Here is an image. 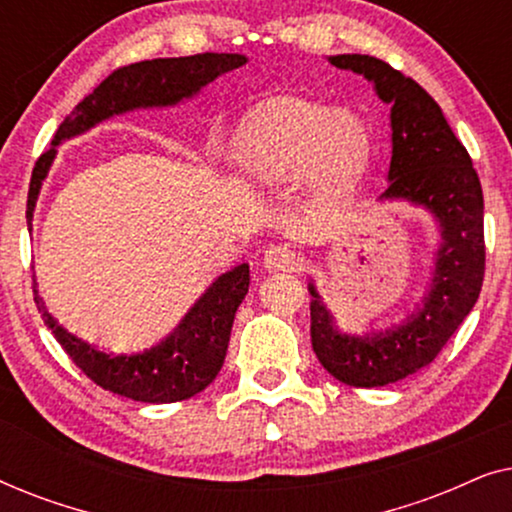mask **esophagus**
Wrapping results in <instances>:
<instances>
[{
    "label": "esophagus",
    "instance_id": "obj_1",
    "mask_svg": "<svg viewBox=\"0 0 512 512\" xmlns=\"http://www.w3.org/2000/svg\"><path fill=\"white\" fill-rule=\"evenodd\" d=\"M263 263H265V268H270V270L293 272V270H300V265H303V256H300L298 251H293L291 247L275 244V247H270L268 251H265Z\"/></svg>",
    "mask_w": 512,
    "mask_h": 512
}]
</instances>
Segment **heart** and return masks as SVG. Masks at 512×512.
Returning a JSON list of instances; mask_svg holds the SVG:
<instances>
[{
  "label": "heart",
  "mask_w": 512,
  "mask_h": 512,
  "mask_svg": "<svg viewBox=\"0 0 512 512\" xmlns=\"http://www.w3.org/2000/svg\"><path fill=\"white\" fill-rule=\"evenodd\" d=\"M373 139L352 111L277 100L258 107L237 130L233 158L242 177L258 184L307 172L319 195L347 191L366 170Z\"/></svg>",
  "instance_id": "1"
}]
</instances>
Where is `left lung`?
Wrapping results in <instances>:
<instances>
[{"label": "left lung", "instance_id": "1", "mask_svg": "<svg viewBox=\"0 0 512 512\" xmlns=\"http://www.w3.org/2000/svg\"><path fill=\"white\" fill-rule=\"evenodd\" d=\"M328 62L363 74L391 104V165L382 200L426 207L443 235L422 307L380 333H340L310 284L312 349L321 366L349 387H384L429 366L473 310L485 279V202L471 156L419 83L373 55H331Z\"/></svg>", "mask_w": 512, "mask_h": 512}]
</instances>
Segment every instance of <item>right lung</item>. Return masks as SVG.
<instances>
[{"label": "right lung", "mask_w": 512, "mask_h": 512, "mask_svg": "<svg viewBox=\"0 0 512 512\" xmlns=\"http://www.w3.org/2000/svg\"><path fill=\"white\" fill-rule=\"evenodd\" d=\"M244 62L247 58L237 53H198L188 58L144 60L111 72L60 123L51 149L41 153L34 165L30 193H27V226L32 228L41 181L51 170L55 153H58L55 146L60 142L81 135L102 123L104 118L123 114V111L177 104L184 97H193L216 76L242 67ZM247 291L249 265L242 263L216 279L160 345L130 356L102 352L62 328L58 319L46 310L37 284H34V303L69 359L102 389L142 403H177L200 394L219 375L228 352L235 312Z\"/></svg>", "instance_id": "1"}]
</instances>
